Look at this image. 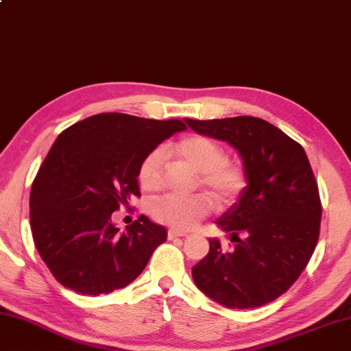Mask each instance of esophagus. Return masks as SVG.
Segmentation results:
<instances>
[{"label":"esophagus","mask_w":351,"mask_h":351,"mask_svg":"<svg viewBox=\"0 0 351 351\" xmlns=\"http://www.w3.org/2000/svg\"><path fill=\"white\" fill-rule=\"evenodd\" d=\"M179 237H186V232H182V230H174V229H169L168 230V239H179Z\"/></svg>","instance_id":"obj_1"}]
</instances>
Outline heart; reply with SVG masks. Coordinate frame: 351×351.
Here are the masks:
<instances>
[{
    "mask_svg": "<svg viewBox=\"0 0 351 351\" xmlns=\"http://www.w3.org/2000/svg\"><path fill=\"white\" fill-rule=\"evenodd\" d=\"M197 172L204 186L217 194L221 202H235L246 188L243 166L228 160L226 149L204 134H188L169 149ZM165 154L160 149L149 152L138 168V182L144 191H157L163 177ZM213 199L206 193L193 196L165 194L150 204V215L160 224L174 230H188L213 210Z\"/></svg>",
    "mask_w": 351,
    "mask_h": 351,
    "instance_id": "1",
    "label": "heart"
}]
</instances>
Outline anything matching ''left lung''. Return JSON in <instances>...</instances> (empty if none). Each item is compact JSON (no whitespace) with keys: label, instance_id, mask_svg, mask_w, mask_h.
<instances>
[{"label":"left lung","instance_id":"8db88e82","mask_svg":"<svg viewBox=\"0 0 351 351\" xmlns=\"http://www.w3.org/2000/svg\"><path fill=\"white\" fill-rule=\"evenodd\" d=\"M185 122L234 145L247 180L240 201L217 221L235 245L224 250L210 239L208 254L193 267L194 284L234 309L271 303L300 278L319 241L322 202L304 149L258 117Z\"/></svg>","mask_w":351,"mask_h":351}]
</instances>
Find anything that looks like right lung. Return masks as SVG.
Listing matches in <instances>:
<instances>
[{
    "mask_svg": "<svg viewBox=\"0 0 351 351\" xmlns=\"http://www.w3.org/2000/svg\"><path fill=\"white\" fill-rule=\"evenodd\" d=\"M185 128L179 119L101 112L59 134L29 196L34 245L59 284L97 296L143 273L166 229L141 215L121 234L111 213L141 196L138 168L145 155Z\"/></svg>",
    "mask_w": 351,
    "mask_h": 351,
    "instance_id": "right-lung-1",
    "label": "right lung"
}]
</instances>
